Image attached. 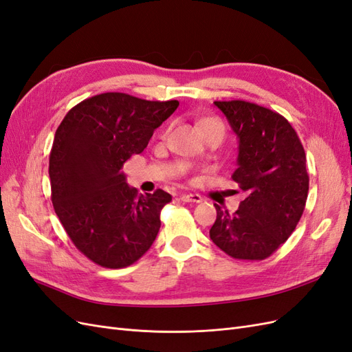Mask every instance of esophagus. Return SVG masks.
Segmentation results:
<instances>
[{
  "label": "esophagus",
  "instance_id": "34e87169",
  "mask_svg": "<svg viewBox=\"0 0 352 352\" xmlns=\"http://www.w3.org/2000/svg\"><path fill=\"white\" fill-rule=\"evenodd\" d=\"M180 199H182L184 202H201L202 201V197L198 195V194H184L182 197H180Z\"/></svg>",
  "mask_w": 352,
  "mask_h": 352
}]
</instances>
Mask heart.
Masks as SVG:
<instances>
[{
    "mask_svg": "<svg viewBox=\"0 0 352 352\" xmlns=\"http://www.w3.org/2000/svg\"><path fill=\"white\" fill-rule=\"evenodd\" d=\"M212 123H214V124H221L219 120H216V119H207V120H204V122H202V126H206V124H212ZM223 126V124H221ZM163 136H166V133L163 135Z\"/></svg>",
    "mask_w": 352,
    "mask_h": 352,
    "instance_id": "obj_1",
    "label": "heart"
}]
</instances>
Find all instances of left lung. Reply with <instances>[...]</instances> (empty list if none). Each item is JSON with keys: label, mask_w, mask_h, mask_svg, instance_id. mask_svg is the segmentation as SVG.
Instances as JSON below:
<instances>
[{"label": "left lung", "mask_w": 352, "mask_h": 352, "mask_svg": "<svg viewBox=\"0 0 352 352\" xmlns=\"http://www.w3.org/2000/svg\"><path fill=\"white\" fill-rule=\"evenodd\" d=\"M239 138L238 168L232 180L245 199L229 214L216 206L210 238L232 258L270 257L291 236L308 195L305 151L291 123L258 104L214 101Z\"/></svg>", "instance_id": "1"}]
</instances>
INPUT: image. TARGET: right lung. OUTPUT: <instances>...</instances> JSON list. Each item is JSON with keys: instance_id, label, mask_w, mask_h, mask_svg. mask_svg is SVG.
<instances>
[{"instance_id": "add662e5", "label": "right lung", "mask_w": 352, "mask_h": 352, "mask_svg": "<svg viewBox=\"0 0 352 352\" xmlns=\"http://www.w3.org/2000/svg\"><path fill=\"white\" fill-rule=\"evenodd\" d=\"M177 105L105 92L74 105L57 127L48 170L52 206L74 247L101 267H127L157 238L172 195L157 189L138 197L122 168Z\"/></svg>"}]
</instances>
